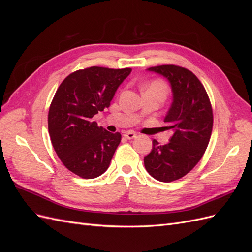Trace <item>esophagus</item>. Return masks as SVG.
Masks as SVG:
<instances>
[{
    "instance_id": "34e87169",
    "label": "esophagus",
    "mask_w": 252,
    "mask_h": 252,
    "mask_svg": "<svg viewBox=\"0 0 252 252\" xmlns=\"http://www.w3.org/2000/svg\"><path fill=\"white\" fill-rule=\"evenodd\" d=\"M124 136H125V138H127L128 140H131V139L136 138V134L132 131H126V132H124Z\"/></svg>"
}]
</instances>
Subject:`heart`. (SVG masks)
<instances>
[{"mask_svg": "<svg viewBox=\"0 0 252 252\" xmlns=\"http://www.w3.org/2000/svg\"><path fill=\"white\" fill-rule=\"evenodd\" d=\"M149 91H155V93L162 94L166 96V94H168V86L162 80H154L146 87V93H149Z\"/></svg>", "mask_w": 252, "mask_h": 252, "instance_id": "b5f03b06", "label": "heart"}]
</instances>
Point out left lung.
Segmentation results:
<instances>
[{
  "instance_id": "1",
  "label": "left lung",
  "mask_w": 252,
  "mask_h": 252,
  "mask_svg": "<svg viewBox=\"0 0 252 252\" xmlns=\"http://www.w3.org/2000/svg\"><path fill=\"white\" fill-rule=\"evenodd\" d=\"M148 70L170 82L173 102L164 122L173 135L166 145L152 141L144 165L152 178L169 183L184 177L200 162L209 144L213 112L207 91L193 72L177 65L155 66Z\"/></svg>"
}]
</instances>
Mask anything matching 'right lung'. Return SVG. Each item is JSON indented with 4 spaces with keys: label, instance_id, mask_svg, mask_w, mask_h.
Masks as SVG:
<instances>
[{
    "label": "right lung",
    "instance_id": "obj_1",
    "mask_svg": "<svg viewBox=\"0 0 252 252\" xmlns=\"http://www.w3.org/2000/svg\"><path fill=\"white\" fill-rule=\"evenodd\" d=\"M131 68L93 66L70 73L56 91L48 112L53 149L68 170L83 179L108 169L122 135L98 127L93 118L108 108Z\"/></svg>",
    "mask_w": 252,
    "mask_h": 252
}]
</instances>
